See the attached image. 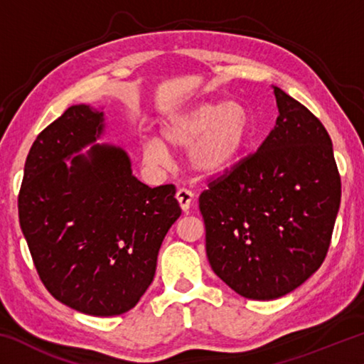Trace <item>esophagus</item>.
I'll return each mask as SVG.
<instances>
[{
	"label": "esophagus",
	"mask_w": 364,
	"mask_h": 364,
	"mask_svg": "<svg viewBox=\"0 0 364 364\" xmlns=\"http://www.w3.org/2000/svg\"><path fill=\"white\" fill-rule=\"evenodd\" d=\"M193 191H189L186 188H180L176 191V200L178 204H180V207L183 208V212H188L189 210V205L191 202H193Z\"/></svg>",
	"instance_id": "obj_1"
}]
</instances>
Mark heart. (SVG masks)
<instances>
[{
	"label": "heart",
	"mask_w": 364,
	"mask_h": 364,
	"mask_svg": "<svg viewBox=\"0 0 364 364\" xmlns=\"http://www.w3.org/2000/svg\"><path fill=\"white\" fill-rule=\"evenodd\" d=\"M250 128L247 110L237 102L200 104L164 123L157 139L141 146L143 160L151 167H165L170 149H189L188 162L197 173L210 176L231 167L244 149Z\"/></svg>",
	"instance_id": "1"
}]
</instances>
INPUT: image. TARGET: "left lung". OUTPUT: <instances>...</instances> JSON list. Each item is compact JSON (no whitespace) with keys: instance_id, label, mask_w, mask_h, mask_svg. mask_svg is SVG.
<instances>
[{"instance_id":"1","label":"left lung","mask_w":364,"mask_h":364,"mask_svg":"<svg viewBox=\"0 0 364 364\" xmlns=\"http://www.w3.org/2000/svg\"><path fill=\"white\" fill-rule=\"evenodd\" d=\"M273 90V130L255 152L208 178L199 197L212 269L254 300L279 299L321 267L342 193L323 123Z\"/></svg>"}]
</instances>
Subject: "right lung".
<instances>
[{"label":"right lung","mask_w":364,"mask_h":364,"mask_svg":"<svg viewBox=\"0 0 364 364\" xmlns=\"http://www.w3.org/2000/svg\"><path fill=\"white\" fill-rule=\"evenodd\" d=\"M102 112L80 104L30 147L19 221L40 279L54 299L93 316L138 304L156 274L165 234L180 218L173 184L149 188L112 146L65 159L102 133Z\"/></svg>","instance_id":"obj_1"}]
</instances>
